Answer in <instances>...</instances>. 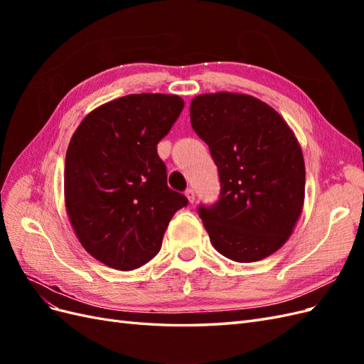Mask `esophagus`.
Returning a JSON list of instances; mask_svg holds the SVG:
<instances>
[{
    "label": "esophagus",
    "mask_w": 364,
    "mask_h": 364,
    "mask_svg": "<svg viewBox=\"0 0 364 364\" xmlns=\"http://www.w3.org/2000/svg\"><path fill=\"white\" fill-rule=\"evenodd\" d=\"M185 196H186V199H188V202L190 203H193L194 200H196V193H194V190L193 188H188L185 191Z\"/></svg>",
    "instance_id": "esophagus-1"
}]
</instances>
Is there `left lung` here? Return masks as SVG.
<instances>
[{"label":"left lung","instance_id":"1","mask_svg":"<svg viewBox=\"0 0 364 364\" xmlns=\"http://www.w3.org/2000/svg\"><path fill=\"white\" fill-rule=\"evenodd\" d=\"M191 126L218 168V202L199 208L213 246L237 262L279 250L305 199V162L294 132L272 106L240 92L200 94Z\"/></svg>","mask_w":364,"mask_h":364}]
</instances>
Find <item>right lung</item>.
Instances as JSON below:
<instances>
[{"mask_svg": "<svg viewBox=\"0 0 364 364\" xmlns=\"http://www.w3.org/2000/svg\"><path fill=\"white\" fill-rule=\"evenodd\" d=\"M185 103L173 94H130L95 107L65 158V208L83 249L127 272L156 255L171 217L188 200L167 185L158 142Z\"/></svg>", "mask_w": 364, "mask_h": 364, "instance_id": "obj_1", "label": "right lung"}]
</instances>
